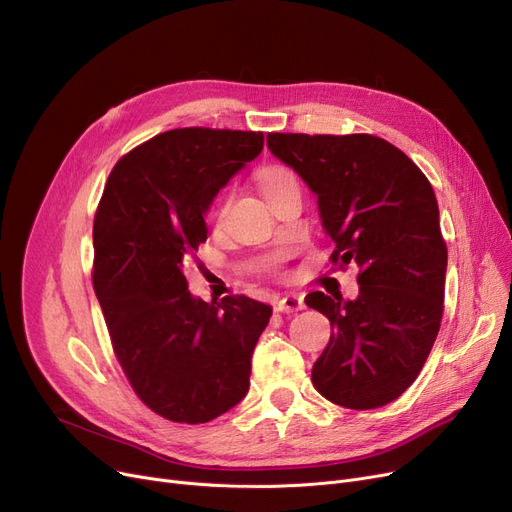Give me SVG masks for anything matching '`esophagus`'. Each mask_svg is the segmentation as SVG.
Here are the masks:
<instances>
[{
  "label": "esophagus",
  "instance_id": "obj_1",
  "mask_svg": "<svg viewBox=\"0 0 512 512\" xmlns=\"http://www.w3.org/2000/svg\"><path fill=\"white\" fill-rule=\"evenodd\" d=\"M305 307V301L303 297H299V294H286V297H282L276 305V311H282V313H294V311H301Z\"/></svg>",
  "mask_w": 512,
  "mask_h": 512
}]
</instances>
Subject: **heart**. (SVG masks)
Listing matches in <instances>:
<instances>
[{
    "label": "heart",
    "mask_w": 512,
    "mask_h": 512,
    "mask_svg": "<svg viewBox=\"0 0 512 512\" xmlns=\"http://www.w3.org/2000/svg\"><path fill=\"white\" fill-rule=\"evenodd\" d=\"M259 184H261L263 195L267 197V195H272V193L280 191V188H284V186L297 184V178H294V174H292L288 168L270 166V168L261 170V174H259ZM224 211H226V199H222L218 205H215L213 218L220 222V220L224 218Z\"/></svg>",
    "instance_id": "obj_1"
}]
</instances>
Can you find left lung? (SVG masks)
Returning a JSON list of instances; mask_svg holds the SVG:
<instances>
[{
  "mask_svg": "<svg viewBox=\"0 0 512 512\" xmlns=\"http://www.w3.org/2000/svg\"><path fill=\"white\" fill-rule=\"evenodd\" d=\"M267 149L317 197L332 261L361 270L353 301L307 294L332 326L313 386L346 409L384 407L417 380L440 330L448 251L434 188L405 153L371 134L272 132Z\"/></svg>",
  "mask_w": 512,
  "mask_h": 512,
  "instance_id": "1",
  "label": "left lung"
}]
</instances>
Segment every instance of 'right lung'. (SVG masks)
Returning <instances> with one entry per match:
<instances>
[{
	"label": "right lung",
	"mask_w": 512,
	"mask_h": 512,
	"mask_svg": "<svg viewBox=\"0 0 512 512\" xmlns=\"http://www.w3.org/2000/svg\"><path fill=\"white\" fill-rule=\"evenodd\" d=\"M261 151V132H161L118 161L95 213L93 286L114 353L145 405L176 423H207L249 392L272 307L193 297L182 261L207 240L213 199Z\"/></svg>",
	"instance_id": "add662e5"
}]
</instances>
